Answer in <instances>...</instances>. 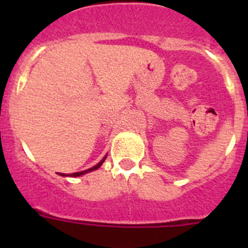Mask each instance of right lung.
<instances>
[{
  "label": "right lung",
  "mask_w": 248,
  "mask_h": 248,
  "mask_svg": "<svg viewBox=\"0 0 248 248\" xmlns=\"http://www.w3.org/2000/svg\"><path fill=\"white\" fill-rule=\"evenodd\" d=\"M104 160H105V157L102 160V161H100V163H98L97 165L93 166V168H91V169H88V170H84V171H79V172H74V174H69V175H67V176H73V177L80 176V175L85 174V172H89V171H93V170H97L98 168H100V166H102V164L104 163ZM59 175H62V176H65V174H59Z\"/></svg>",
  "instance_id": "1"
}]
</instances>
